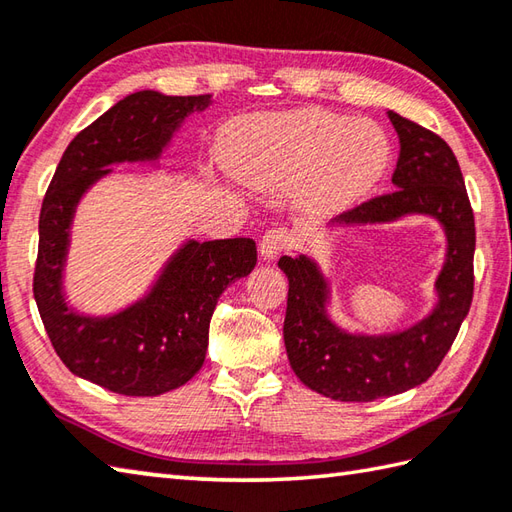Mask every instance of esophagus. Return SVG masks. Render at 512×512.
<instances>
[{"label":"esophagus","instance_id":"1","mask_svg":"<svg viewBox=\"0 0 512 512\" xmlns=\"http://www.w3.org/2000/svg\"><path fill=\"white\" fill-rule=\"evenodd\" d=\"M290 244L292 239L288 231H284V228H273V231H266L262 242H259V255H262L266 262H273V259H277L286 248H290Z\"/></svg>","mask_w":512,"mask_h":512}]
</instances>
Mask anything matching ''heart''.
I'll use <instances>...</instances> for the list:
<instances>
[{
	"instance_id": "obj_1",
	"label": "heart",
	"mask_w": 512,
	"mask_h": 512,
	"mask_svg": "<svg viewBox=\"0 0 512 512\" xmlns=\"http://www.w3.org/2000/svg\"><path fill=\"white\" fill-rule=\"evenodd\" d=\"M389 145L367 121L325 110L257 114L224 129L222 162L237 180L257 189L295 184L303 220L350 209L385 173Z\"/></svg>"
}]
</instances>
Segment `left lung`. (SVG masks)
Masks as SVG:
<instances>
[{"label":"left lung","instance_id":"8db88e82","mask_svg":"<svg viewBox=\"0 0 512 512\" xmlns=\"http://www.w3.org/2000/svg\"><path fill=\"white\" fill-rule=\"evenodd\" d=\"M387 116L400 140L391 176L396 191L358 204L332 226L389 224L407 215L438 220L447 255L431 312L398 332H347L328 314L330 281L317 259H279L288 277L284 341L292 372L317 394L343 402H372L422 385L451 350L473 301L475 220L458 158L438 134L396 112Z\"/></svg>","mask_w":512,"mask_h":512}]
</instances>
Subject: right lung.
Returning <instances> with one entry per match:
<instances>
[{
    "mask_svg": "<svg viewBox=\"0 0 512 512\" xmlns=\"http://www.w3.org/2000/svg\"><path fill=\"white\" fill-rule=\"evenodd\" d=\"M211 94L125 96L74 136L54 171L39 215V253L32 292L54 352L72 374L123 396H160L200 372L209 323L222 292L250 275L257 246L250 237L187 239L145 297L105 317L83 314L65 299L63 273L76 206L112 165H156L184 118L209 107Z\"/></svg>",
    "mask_w": 512,
    "mask_h": 512,
    "instance_id": "1",
    "label": "right lung"
}]
</instances>
